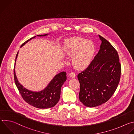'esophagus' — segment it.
I'll return each instance as SVG.
<instances>
[{
  "mask_svg": "<svg viewBox=\"0 0 134 134\" xmlns=\"http://www.w3.org/2000/svg\"><path fill=\"white\" fill-rule=\"evenodd\" d=\"M69 77H70V78L74 79V78L75 77L76 75H75V74L74 72H70L69 73Z\"/></svg>",
  "mask_w": 134,
  "mask_h": 134,
  "instance_id": "34e87169",
  "label": "esophagus"
}]
</instances>
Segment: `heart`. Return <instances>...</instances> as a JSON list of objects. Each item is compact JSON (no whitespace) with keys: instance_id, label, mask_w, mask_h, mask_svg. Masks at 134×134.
<instances>
[{"instance_id":"obj_1","label":"heart","mask_w":134,"mask_h":134,"mask_svg":"<svg viewBox=\"0 0 134 134\" xmlns=\"http://www.w3.org/2000/svg\"><path fill=\"white\" fill-rule=\"evenodd\" d=\"M63 49L66 54L72 56V64L78 69H85L89 66L95 51L93 42L79 37L67 40Z\"/></svg>"}]
</instances>
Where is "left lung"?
Here are the masks:
<instances>
[{
	"label": "left lung",
	"mask_w": 134,
	"mask_h": 134,
	"mask_svg": "<svg viewBox=\"0 0 134 134\" xmlns=\"http://www.w3.org/2000/svg\"><path fill=\"white\" fill-rule=\"evenodd\" d=\"M98 54L88 67L80 73L79 99L86 107H95L107 102L116 91L121 75L116 50L104 37Z\"/></svg>",
	"instance_id": "1"
}]
</instances>
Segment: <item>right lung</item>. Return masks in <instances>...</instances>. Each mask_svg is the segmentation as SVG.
I'll list each match as a JSON object with an SVG mask.
<instances>
[{"label": "right lung", "mask_w": 134, "mask_h": 134, "mask_svg": "<svg viewBox=\"0 0 134 134\" xmlns=\"http://www.w3.org/2000/svg\"><path fill=\"white\" fill-rule=\"evenodd\" d=\"M47 35H48V34L37 35L36 36H44ZM35 37L36 36H33L25 41L22 44L21 47ZM18 53V52L16 56L15 65H16V60L17 58ZM14 75L15 84L23 99L29 104L39 109H48L55 105L60 99L62 86L67 80L66 72L65 71L61 72L55 75L44 90L39 92H34L24 87V86L18 82L15 73V67Z\"/></svg>", "instance_id": "1"}]
</instances>
